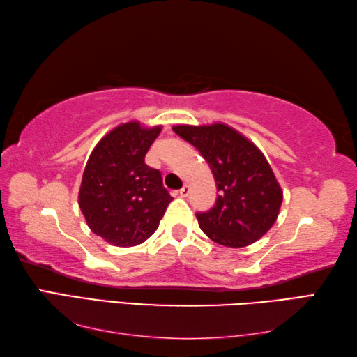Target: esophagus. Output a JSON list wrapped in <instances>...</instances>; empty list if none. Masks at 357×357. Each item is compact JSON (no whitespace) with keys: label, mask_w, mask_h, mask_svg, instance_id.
I'll return each mask as SVG.
<instances>
[{"label":"esophagus","mask_w":357,"mask_h":357,"mask_svg":"<svg viewBox=\"0 0 357 357\" xmlns=\"http://www.w3.org/2000/svg\"><path fill=\"white\" fill-rule=\"evenodd\" d=\"M179 195L183 196V198H187V196L190 195V187H188V185L185 184V185H184V187L181 188V190H179Z\"/></svg>","instance_id":"34e87169"}]
</instances>
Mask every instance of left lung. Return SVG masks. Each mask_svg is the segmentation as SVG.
I'll use <instances>...</instances> for the list:
<instances>
[{
    "mask_svg": "<svg viewBox=\"0 0 357 357\" xmlns=\"http://www.w3.org/2000/svg\"><path fill=\"white\" fill-rule=\"evenodd\" d=\"M210 165L218 188L213 208L196 213L201 230L218 244L241 248L276 222L282 190L262 151L230 126H174Z\"/></svg>",
    "mask_w": 357,
    "mask_h": 357,
    "instance_id": "1",
    "label": "left lung"
}]
</instances>
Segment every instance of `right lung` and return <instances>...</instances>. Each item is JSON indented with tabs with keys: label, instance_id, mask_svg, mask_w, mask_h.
Here are the masks:
<instances>
[{
	"label": "right lung",
	"instance_id": "1",
	"mask_svg": "<svg viewBox=\"0 0 357 357\" xmlns=\"http://www.w3.org/2000/svg\"><path fill=\"white\" fill-rule=\"evenodd\" d=\"M161 128L130 121L110 130L90 153L78 204L90 230L112 245L149 239L173 199L161 172L144 161Z\"/></svg>",
	"mask_w": 357,
	"mask_h": 357
}]
</instances>
